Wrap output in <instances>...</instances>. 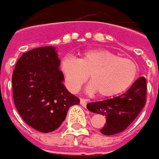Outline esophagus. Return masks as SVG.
Segmentation results:
<instances>
[{
  "mask_svg": "<svg viewBox=\"0 0 159 159\" xmlns=\"http://www.w3.org/2000/svg\"><path fill=\"white\" fill-rule=\"evenodd\" d=\"M87 102H88V100H86L84 98H81V99H80V105H81L82 107H85L87 106Z\"/></svg>",
  "mask_w": 159,
  "mask_h": 159,
  "instance_id": "1",
  "label": "esophagus"
}]
</instances>
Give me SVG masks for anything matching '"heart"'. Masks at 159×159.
<instances>
[{
    "label": "heart",
    "mask_w": 159,
    "mask_h": 159,
    "mask_svg": "<svg viewBox=\"0 0 159 159\" xmlns=\"http://www.w3.org/2000/svg\"><path fill=\"white\" fill-rule=\"evenodd\" d=\"M61 69L68 88L76 92L88 75L90 84L86 88L90 93L100 97H112L128 90L136 80L138 64L131 59L120 58L107 50H88L79 59L66 56L61 60Z\"/></svg>",
    "instance_id": "heart-1"
}]
</instances>
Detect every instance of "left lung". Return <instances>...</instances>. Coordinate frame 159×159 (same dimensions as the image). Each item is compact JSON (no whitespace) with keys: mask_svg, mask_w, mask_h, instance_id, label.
Wrapping results in <instances>:
<instances>
[{"mask_svg":"<svg viewBox=\"0 0 159 159\" xmlns=\"http://www.w3.org/2000/svg\"><path fill=\"white\" fill-rule=\"evenodd\" d=\"M146 90V79L140 77L120 96L89 103V111L106 116V124L100 129L102 134L112 135L127 129L145 106Z\"/></svg>","mask_w":159,"mask_h":159,"instance_id":"left-lung-1","label":"left lung"}]
</instances>
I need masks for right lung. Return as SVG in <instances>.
<instances>
[{"label": "right lung", "mask_w": 159, "mask_h": 159, "mask_svg": "<svg viewBox=\"0 0 159 159\" xmlns=\"http://www.w3.org/2000/svg\"><path fill=\"white\" fill-rule=\"evenodd\" d=\"M60 64L56 47H39L18 59L12 75L17 112L29 126L43 133L57 129L69 107L80 102L63 84Z\"/></svg>", "instance_id": "1"}]
</instances>
